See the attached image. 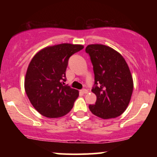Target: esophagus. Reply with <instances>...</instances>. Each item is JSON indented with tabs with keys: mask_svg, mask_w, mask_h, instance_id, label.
Returning a JSON list of instances; mask_svg holds the SVG:
<instances>
[{
	"mask_svg": "<svg viewBox=\"0 0 157 157\" xmlns=\"http://www.w3.org/2000/svg\"><path fill=\"white\" fill-rule=\"evenodd\" d=\"M88 91H88L87 89H82V90H81L80 92H81V93H82V94H87V93H88Z\"/></svg>",
	"mask_w": 157,
	"mask_h": 157,
	"instance_id": "esophagus-1",
	"label": "esophagus"
}]
</instances>
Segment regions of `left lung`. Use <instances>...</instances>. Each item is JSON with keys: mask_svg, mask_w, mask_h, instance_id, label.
I'll use <instances>...</instances> for the list:
<instances>
[{"mask_svg": "<svg viewBox=\"0 0 157 157\" xmlns=\"http://www.w3.org/2000/svg\"><path fill=\"white\" fill-rule=\"evenodd\" d=\"M94 73L91 91L97 96L95 105H89L93 114L104 120L121 115L130 102L134 82L128 66L116 50L102 44L86 48Z\"/></svg>", "mask_w": 157, "mask_h": 157, "instance_id": "left-lung-1", "label": "left lung"}]
</instances>
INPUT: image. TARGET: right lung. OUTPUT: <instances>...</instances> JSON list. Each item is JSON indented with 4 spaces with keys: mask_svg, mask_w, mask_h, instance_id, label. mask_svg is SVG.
Wrapping results in <instances>:
<instances>
[{
    "mask_svg": "<svg viewBox=\"0 0 157 157\" xmlns=\"http://www.w3.org/2000/svg\"><path fill=\"white\" fill-rule=\"evenodd\" d=\"M82 45L62 44L37 52L27 68L25 91L33 107L43 116L57 118L71 111L79 91L66 86L69 57L83 48Z\"/></svg>",
    "mask_w": 157,
    "mask_h": 157,
    "instance_id": "right-lung-1",
    "label": "right lung"
}]
</instances>
